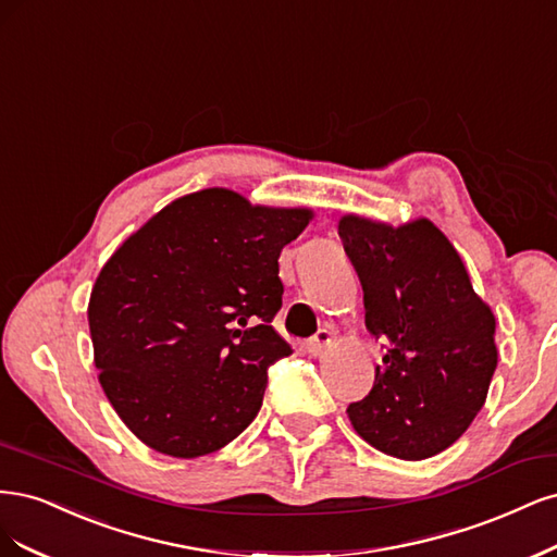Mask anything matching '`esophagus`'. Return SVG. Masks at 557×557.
<instances>
[{"label": "esophagus", "instance_id": "esophagus-1", "mask_svg": "<svg viewBox=\"0 0 557 557\" xmlns=\"http://www.w3.org/2000/svg\"><path fill=\"white\" fill-rule=\"evenodd\" d=\"M331 343H333L331 333H329V331H319L314 337H310L308 351H310L312 356H321V354H324V351L331 347Z\"/></svg>", "mask_w": 557, "mask_h": 557}]
</instances>
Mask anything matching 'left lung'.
Returning a JSON list of instances; mask_svg holds the SVG:
<instances>
[{
  "label": "left lung",
  "instance_id": "left-lung-1",
  "mask_svg": "<svg viewBox=\"0 0 557 557\" xmlns=\"http://www.w3.org/2000/svg\"><path fill=\"white\" fill-rule=\"evenodd\" d=\"M337 233L363 286L366 326L388 343L372 391L347 407L349 421L386 456H437L486 403L497 368L495 314L430 220L391 226L345 214Z\"/></svg>",
  "mask_w": 557,
  "mask_h": 557
}]
</instances>
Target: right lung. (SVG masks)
Wrapping results in <instances>:
<instances>
[{
    "label": "right lung",
    "instance_id": "obj_1",
    "mask_svg": "<svg viewBox=\"0 0 557 557\" xmlns=\"http://www.w3.org/2000/svg\"><path fill=\"white\" fill-rule=\"evenodd\" d=\"M312 218L210 187L161 208L106 261L87 305L95 366L143 444L199 458L255 421L268 368L292 354L271 326L277 259Z\"/></svg>",
    "mask_w": 557,
    "mask_h": 557
}]
</instances>
